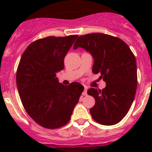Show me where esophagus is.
Masks as SVG:
<instances>
[{
	"instance_id": "34e87169",
	"label": "esophagus",
	"mask_w": 152,
	"mask_h": 152,
	"mask_svg": "<svg viewBox=\"0 0 152 152\" xmlns=\"http://www.w3.org/2000/svg\"><path fill=\"white\" fill-rule=\"evenodd\" d=\"M87 91H88V88H87V87H84V90H83V93H82V95H88V92H87Z\"/></svg>"
}]
</instances>
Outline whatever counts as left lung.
Wrapping results in <instances>:
<instances>
[{
    "mask_svg": "<svg viewBox=\"0 0 152 152\" xmlns=\"http://www.w3.org/2000/svg\"><path fill=\"white\" fill-rule=\"evenodd\" d=\"M83 48L94 59L92 72L106 82L102 90L90 88L95 98L90 109L93 119L103 125H113L122 120L134 100L137 87V62L134 54L121 39L102 33L81 35L73 49Z\"/></svg>",
    "mask_w": 152,
    "mask_h": 152,
    "instance_id": "1",
    "label": "left lung"
}]
</instances>
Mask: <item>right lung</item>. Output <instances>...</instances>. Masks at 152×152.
Segmentation results:
<instances>
[{
	"mask_svg": "<svg viewBox=\"0 0 152 152\" xmlns=\"http://www.w3.org/2000/svg\"><path fill=\"white\" fill-rule=\"evenodd\" d=\"M78 35L50 36L39 39L23 52L16 72V85L25 110L39 125L57 129L69 122L83 86H64L57 73Z\"/></svg>",
	"mask_w": 152,
	"mask_h": 152,
	"instance_id": "1",
	"label": "right lung"
}]
</instances>
